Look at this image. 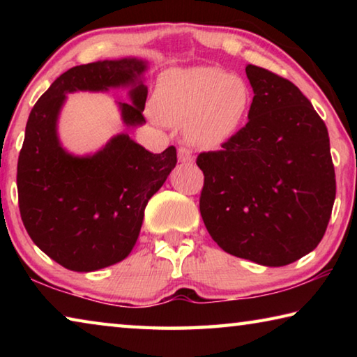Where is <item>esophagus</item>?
<instances>
[{
	"instance_id": "obj_1",
	"label": "esophagus",
	"mask_w": 357,
	"mask_h": 357,
	"mask_svg": "<svg viewBox=\"0 0 357 357\" xmlns=\"http://www.w3.org/2000/svg\"><path fill=\"white\" fill-rule=\"evenodd\" d=\"M178 159L183 164H193V155L189 148H179L178 149Z\"/></svg>"
}]
</instances>
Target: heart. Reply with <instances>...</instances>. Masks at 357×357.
<instances>
[{
	"label": "heart",
	"mask_w": 357,
	"mask_h": 357,
	"mask_svg": "<svg viewBox=\"0 0 357 357\" xmlns=\"http://www.w3.org/2000/svg\"><path fill=\"white\" fill-rule=\"evenodd\" d=\"M250 100L243 78L219 68L167 70L154 93L157 118L170 126H185L187 140L198 148H217L234 137Z\"/></svg>",
	"instance_id": "obj_1"
}]
</instances>
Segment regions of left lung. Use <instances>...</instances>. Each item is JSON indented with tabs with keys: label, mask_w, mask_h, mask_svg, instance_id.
I'll list each match as a JSON object with an SVG mask.
<instances>
[{
	"label": "left lung",
	"mask_w": 357,
	"mask_h": 357,
	"mask_svg": "<svg viewBox=\"0 0 357 357\" xmlns=\"http://www.w3.org/2000/svg\"><path fill=\"white\" fill-rule=\"evenodd\" d=\"M249 123L197 157L204 174L200 213L229 255L279 268L323 239L335 200L324 121L287 78L249 64Z\"/></svg>",
	"instance_id": "1"
}]
</instances>
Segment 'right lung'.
Wrapping results in <instances>:
<instances>
[{"instance_id":"1","label":"right lung","mask_w":357,"mask_h":357,"mask_svg":"<svg viewBox=\"0 0 357 357\" xmlns=\"http://www.w3.org/2000/svg\"><path fill=\"white\" fill-rule=\"evenodd\" d=\"M148 61L105 59L59 75L29 113L17 165L20 215L45 255L75 273L123 261L140 234L144 208L176 167V148L153 154L129 134H118L94 154L74 155L58 137V118L69 93L130 88L118 102L128 128L143 116Z\"/></svg>"}]
</instances>
